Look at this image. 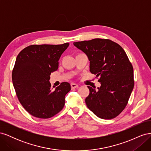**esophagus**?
Masks as SVG:
<instances>
[{"instance_id":"1","label":"esophagus","mask_w":151,"mask_h":151,"mask_svg":"<svg viewBox=\"0 0 151 151\" xmlns=\"http://www.w3.org/2000/svg\"><path fill=\"white\" fill-rule=\"evenodd\" d=\"M70 86H71V88H72V89L77 88H78V87H79V85L76 84V83H71Z\"/></svg>"}]
</instances>
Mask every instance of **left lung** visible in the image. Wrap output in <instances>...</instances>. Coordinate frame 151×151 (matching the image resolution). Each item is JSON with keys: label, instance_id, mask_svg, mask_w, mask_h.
<instances>
[{"label": "left lung", "instance_id": "8db88e82", "mask_svg": "<svg viewBox=\"0 0 151 151\" xmlns=\"http://www.w3.org/2000/svg\"><path fill=\"white\" fill-rule=\"evenodd\" d=\"M90 61V72L99 77L101 87L88 86L87 106L103 119L115 118L126 107L134 86V69L120 45L109 39L95 38L74 43Z\"/></svg>", "mask_w": 151, "mask_h": 151}]
</instances>
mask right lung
<instances>
[{
    "mask_svg": "<svg viewBox=\"0 0 151 151\" xmlns=\"http://www.w3.org/2000/svg\"><path fill=\"white\" fill-rule=\"evenodd\" d=\"M68 45H32L17 56L12 73L13 86L20 103L32 116L47 119L64 106L70 84L63 82L53 91L49 80L51 73L58 69L59 58Z\"/></svg>",
    "mask_w": 151,
    "mask_h": 151,
    "instance_id": "right-lung-1",
    "label": "right lung"
}]
</instances>
